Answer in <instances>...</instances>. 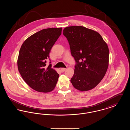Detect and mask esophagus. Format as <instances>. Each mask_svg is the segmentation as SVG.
Segmentation results:
<instances>
[{"mask_svg": "<svg viewBox=\"0 0 130 130\" xmlns=\"http://www.w3.org/2000/svg\"><path fill=\"white\" fill-rule=\"evenodd\" d=\"M65 70H66V68H62L60 69V71H61V72H62V73L64 72Z\"/></svg>", "mask_w": 130, "mask_h": 130, "instance_id": "1", "label": "esophagus"}]
</instances>
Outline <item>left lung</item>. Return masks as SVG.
Segmentation results:
<instances>
[{
    "label": "left lung",
    "mask_w": 130,
    "mask_h": 130,
    "mask_svg": "<svg viewBox=\"0 0 130 130\" xmlns=\"http://www.w3.org/2000/svg\"><path fill=\"white\" fill-rule=\"evenodd\" d=\"M63 34L76 63L71 79L72 85L80 91L93 89L103 78L108 68L107 44L98 32L81 26L66 27Z\"/></svg>",
    "instance_id": "8db88e82"
}]
</instances>
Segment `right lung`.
<instances>
[{"instance_id": "add662e5", "label": "right lung", "mask_w": 130, "mask_h": 130, "mask_svg": "<svg viewBox=\"0 0 130 130\" xmlns=\"http://www.w3.org/2000/svg\"><path fill=\"white\" fill-rule=\"evenodd\" d=\"M62 28L43 29L25 40L19 52L18 67L25 82L35 91L48 93L55 88L59 74L47 67L46 59L56 40L61 34Z\"/></svg>"}]
</instances>
